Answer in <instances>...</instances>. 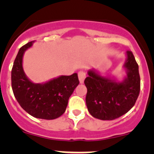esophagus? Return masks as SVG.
Instances as JSON below:
<instances>
[{
	"mask_svg": "<svg viewBox=\"0 0 154 154\" xmlns=\"http://www.w3.org/2000/svg\"><path fill=\"white\" fill-rule=\"evenodd\" d=\"M78 78H79V80H80V83H83V82H84L85 80V78H86V73L83 71H80V72L78 73Z\"/></svg>",
	"mask_w": 154,
	"mask_h": 154,
	"instance_id": "1",
	"label": "esophagus"
}]
</instances>
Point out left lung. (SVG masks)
Listing matches in <instances>:
<instances>
[{"label":"left lung","mask_w":154,"mask_h":154,"mask_svg":"<svg viewBox=\"0 0 154 154\" xmlns=\"http://www.w3.org/2000/svg\"><path fill=\"white\" fill-rule=\"evenodd\" d=\"M126 75L119 81L115 77L103 75L94 68L87 72L86 103L91 116L100 120H114L134 106L140 91L139 66L131 51L126 52L123 65Z\"/></svg>","instance_id":"8db88e82"}]
</instances>
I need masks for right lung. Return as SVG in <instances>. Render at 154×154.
<instances>
[{"label": "right lung", "instance_id": "right-lung-1", "mask_svg": "<svg viewBox=\"0 0 154 154\" xmlns=\"http://www.w3.org/2000/svg\"><path fill=\"white\" fill-rule=\"evenodd\" d=\"M34 42H29L21 47L17 54L11 73L12 91L20 106L28 114L52 120L65 112L68 99L80 82L77 73L59 76L42 83L31 81L24 73L23 57Z\"/></svg>", "mask_w": 154, "mask_h": 154}]
</instances>
